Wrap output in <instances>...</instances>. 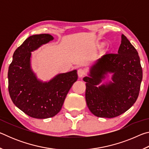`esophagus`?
Here are the masks:
<instances>
[{
  "label": "esophagus",
  "instance_id": "esophagus-1",
  "mask_svg": "<svg viewBox=\"0 0 149 149\" xmlns=\"http://www.w3.org/2000/svg\"><path fill=\"white\" fill-rule=\"evenodd\" d=\"M84 74H85V70H84L81 68V69H79L77 70V75L79 77H81L84 76Z\"/></svg>",
  "mask_w": 149,
  "mask_h": 149
}]
</instances>
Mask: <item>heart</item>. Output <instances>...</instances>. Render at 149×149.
Masks as SVG:
<instances>
[{"label": "heart", "mask_w": 149, "mask_h": 149, "mask_svg": "<svg viewBox=\"0 0 149 149\" xmlns=\"http://www.w3.org/2000/svg\"><path fill=\"white\" fill-rule=\"evenodd\" d=\"M102 46V45H100V47H101Z\"/></svg>", "instance_id": "1"}]
</instances>
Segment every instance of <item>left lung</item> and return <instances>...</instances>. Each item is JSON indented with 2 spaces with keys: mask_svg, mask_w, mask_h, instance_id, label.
Wrapping results in <instances>:
<instances>
[{
  "mask_svg": "<svg viewBox=\"0 0 149 149\" xmlns=\"http://www.w3.org/2000/svg\"><path fill=\"white\" fill-rule=\"evenodd\" d=\"M108 73L112 81L98 86ZM86 82L85 99L92 114L97 117L118 116L132 107L139 93L143 70L135 47L122 35L118 54H107L91 67Z\"/></svg>",
  "mask_w": 149,
  "mask_h": 149,
  "instance_id": "8db88e82",
  "label": "left lung"
}]
</instances>
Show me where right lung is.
Instances as JSON below:
<instances>
[{"mask_svg":"<svg viewBox=\"0 0 149 149\" xmlns=\"http://www.w3.org/2000/svg\"><path fill=\"white\" fill-rule=\"evenodd\" d=\"M53 39L49 34L29 37L15 50L8 68V91L12 102L34 118L45 119L56 115L77 79L76 70L58 74L48 82L37 79L33 72L31 52Z\"/></svg>","mask_w":149,"mask_h":149,"instance_id":"obj_1","label":"right lung"}]
</instances>
